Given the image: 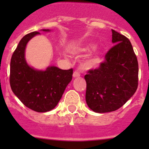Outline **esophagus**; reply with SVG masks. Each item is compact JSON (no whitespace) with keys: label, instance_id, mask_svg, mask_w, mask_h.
Returning a JSON list of instances; mask_svg holds the SVG:
<instances>
[{"label":"esophagus","instance_id":"esophagus-1","mask_svg":"<svg viewBox=\"0 0 149 149\" xmlns=\"http://www.w3.org/2000/svg\"><path fill=\"white\" fill-rule=\"evenodd\" d=\"M80 75H81V74H80V72H78V71H74L73 73V77H80Z\"/></svg>","mask_w":149,"mask_h":149}]
</instances>
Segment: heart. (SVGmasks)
Masks as SVG:
<instances>
[{"mask_svg":"<svg viewBox=\"0 0 149 149\" xmlns=\"http://www.w3.org/2000/svg\"><path fill=\"white\" fill-rule=\"evenodd\" d=\"M95 48V45L93 44H88L85 47L81 49L82 52H88ZM101 54L99 51H94L93 53L91 54L87 60L85 62V67L87 69H92V68H97L101 63Z\"/></svg>","mask_w":149,"mask_h":149,"instance_id":"b5f03b06","label":"heart"}]
</instances>
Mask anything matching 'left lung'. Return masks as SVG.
Returning a JSON list of instances; mask_svg holds the SVG:
<instances>
[{
    "label": "left lung",
    "mask_w": 149,
    "mask_h": 149,
    "mask_svg": "<svg viewBox=\"0 0 149 149\" xmlns=\"http://www.w3.org/2000/svg\"><path fill=\"white\" fill-rule=\"evenodd\" d=\"M113 46L98 68L84 76L86 101L95 113H108L120 108L135 93L139 67L132 45L126 36L112 30Z\"/></svg>",
    "instance_id": "obj_1"
}]
</instances>
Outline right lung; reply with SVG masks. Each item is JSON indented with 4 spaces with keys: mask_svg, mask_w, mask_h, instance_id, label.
<instances>
[{
    "mask_svg": "<svg viewBox=\"0 0 149 149\" xmlns=\"http://www.w3.org/2000/svg\"><path fill=\"white\" fill-rule=\"evenodd\" d=\"M36 34L39 33L35 31L24 36L13 52L10 83L13 93L27 107L44 113L53 110L57 105L67 85L72 81L73 69L63 70L50 66L45 71H39L29 66L24 51L29 40Z\"/></svg>",
    "mask_w": 149,
    "mask_h": 149,
    "instance_id": "obj_1",
    "label": "right lung"
}]
</instances>
